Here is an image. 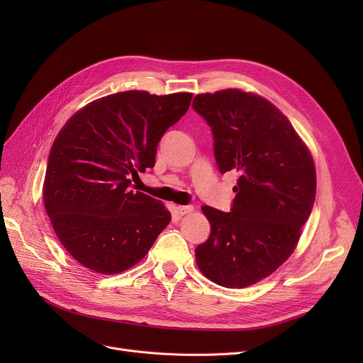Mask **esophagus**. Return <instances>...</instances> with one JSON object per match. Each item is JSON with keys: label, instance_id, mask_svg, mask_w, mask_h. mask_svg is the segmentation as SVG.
<instances>
[{"label": "esophagus", "instance_id": "obj_1", "mask_svg": "<svg viewBox=\"0 0 363 363\" xmlns=\"http://www.w3.org/2000/svg\"><path fill=\"white\" fill-rule=\"evenodd\" d=\"M177 211H178V213H179L181 216H184V215L191 213V212L194 211V206H191V204H188V206H178Z\"/></svg>", "mask_w": 363, "mask_h": 363}]
</instances>
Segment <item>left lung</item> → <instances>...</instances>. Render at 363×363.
Here are the masks:
<instances>
[{
	"instance_id": "obj_1",
	"label": "left lung",
	"mask_w": 363,
	"mask_h": 363,
	"mask_svg": "<svg viewBox=\"0 0 363 363\" xmlns=\"http://www.w3.org/2000/svg\"><path fill=\"white\" fill-rule=\"evenodd\" d=\"M193 108L212 129L220 174H240L231 212L201 207L212 231L196 249L197 266L222 287H249L294 252L315 203L313 159L290 121L259 95L199 94Z\"/></svg>"
}]
</instances>
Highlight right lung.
I'll list each match as a JSON object with an SVG mask.
<instances>
[{
  "label": "right lung",
  "mask_w": 363,
  "mask_h": 363,
  "mask_svg": "<svg viewBox=\"0 0 363 363\" xmlns=\"http://www.w3.org/2000/svg\"><path fill=\"white\" fill-rule=\"evenodd\" d=\"M193 94L125 91L95 100L65 123L50 150L44 204L65 249L85 268L119 274L137 264L170 222L159 200L133 191L155 167L163 133Z\"/></svg>",
  "instance_id": "add662e5"
}]
</instances>
